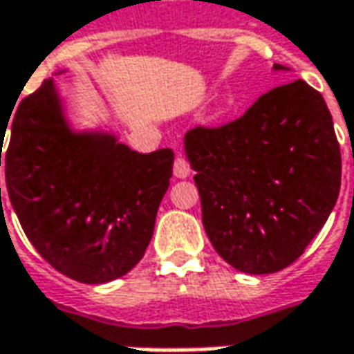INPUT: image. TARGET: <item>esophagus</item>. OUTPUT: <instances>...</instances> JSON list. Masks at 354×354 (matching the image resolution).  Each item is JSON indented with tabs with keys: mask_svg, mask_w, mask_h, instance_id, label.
I'll return each mask as SVG.
<instances>
[{
	"mask_svg": "<svg viewBox=\"0 0 354 354\" xmlns=\"http://www.w3.org/2000/svg\"><path fill=\"white\" fill-rule=\"evenodd\" d=\"M189 173H191V165H189L187 157L175 156V161H173V175L177 179H185V177H189Z\"/></svg>",
	"mask_w": 354,
	"mask_h": 354,
	"instance_id": "obj_1",
	"label": "esophagus"
}]
</instances>
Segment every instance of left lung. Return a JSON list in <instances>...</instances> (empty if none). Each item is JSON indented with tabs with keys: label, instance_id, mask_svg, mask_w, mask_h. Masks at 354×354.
Segmentation results:
<instances>
[{
	"label": "left lung",
	"instance_id": "left-lung-1",
	"mask_svg": "<svg viewBox=\"0 0 354 354\" xmlns=\"http://www.w3.org/2000/svg\"><path fill=\"white\" fill-rule=\"evenodd\" d=\"M185 149L197 171L207 236L246 274L293 264L339 197L341 149L331 112L304 80L268 90L223 126L189 129Z\"/></svg>",
	"mask_w": 354,
	"mask_h": 354
}]
</instances>
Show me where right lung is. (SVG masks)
Returning <instances> with one entry per match:
<instances>
[{
    "label": "right lung",
    "mask_w": 354,
    "mask_h": 354,
    "mask_svg": "<svg viewBox=\"0 0 354 354\" xmlns=\"http://www.w3.org/2000/svg\"><path fill=\"white\" fill-rule=\"evenodd\" d=\"M6 123L12 138L1 152L3 124L0 165L3 153L7 195L35 250L80 283L128 274L153 236L173 151L138 153L112 136L71 133L50 80Z\"/></svg>",
    "instance_id": "right-lung-1"
}]
</instances>
